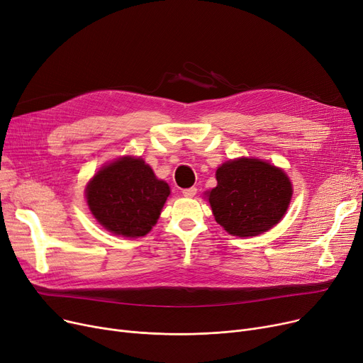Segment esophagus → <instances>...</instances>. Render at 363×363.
<instances>
[{
    "label": "esophagus",
    "instance_id": "esophagus-1",
    "mask_svg": "<svg viewBox=\"0 0 363 363\" xmlns=\"http://www.w3.org/2000/svg\"><path fill=\"white\" fill-rule=\"evenodd\" d=\"M182 194H184V197L191 199V197H194V196L197 194V188H196V186H191V188H185V189H182Z\"/></svg>",
    "mask_w": 363,
    "mask_h": 363
}]
</instances>
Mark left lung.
<instances>
[{
	"instance_id": "left-lung-1",
	"label": "left lung",
	"mask_w": 363,
	"mask_h": 363,
	"mask_svg": "<svg viewBox=\"0 0 363 363\" xmlns=\"http://www.w3.org/2000/svg\"><path fill=\"white\" fill-rule=\"evenodd\" d=\"M218 185L207 191L216 222L237 237L269 231L287 212L293 185L285 172L268 162L240 157L216 170Z\"/></svg>"
}]
</instances>
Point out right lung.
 Here are the masks:
<instances>
[{"instance_id":"add662e5","label":"right lung","mask_w":363,"mask_h":363,"mask_svg":"<svg viewBox=\"0 0 363 363\" xmlns=\"http://www.w3.org/2000/svg\"><path fill=\"white\" fill-rule=\"evenodd\" d=\"M170 194L141 157H119L103 166L85 188L92 216L114 235L144 237L157 223Z\"/></svg>"}]
</instances>
